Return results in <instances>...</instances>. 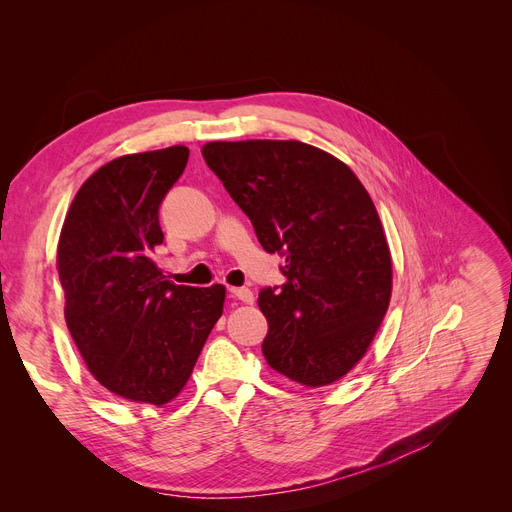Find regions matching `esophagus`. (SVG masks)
Returning a JSON list of instances; mask_svg holds the SVG:
<instances>
[{
	"label": "esophagus",
	"mask_w": 512,
	"mask_h": 512,
	"mask_svg": "<svg viewBox=\"0 0 512 512\" xmlns=\"http://www.w3.org/2000/svg\"><path fill=\"white\" fill-rule=\"evenodd\" d=\"M230 292H232V296H234L236 300L247 302V304H253V302H255V294H253L249 288H230Z\"/></svg>",
	"instance_id": "34e87169"
}]
</instances>
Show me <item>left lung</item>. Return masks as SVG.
I'll list each match as a JSON object with an SVG mask.
<instances>
[{
    "instance_id": "obj_1",
    "label": "left lung",
    "mask_w": 512,
    "mask_h": 512,
    "mask_svg": "<svg viewBox=\"0 0 512 512\" xmlns=\"http://www.w3.org/2000/svg\"><path fill=\"white\" fill-rule=\"evenodd\" d=\"M201 154L261 247L286 257V284L259 292L267 364L306 387L342 379L391 298V253L370 195L342 160L302 142H210Z\"/></svg>"
}]
</instances>
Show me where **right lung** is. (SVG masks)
<instances>
[{
  "label": "right lung",
  "mask_w": 512,
  "mask_h": 512,
  "mask_svg": "<svg viewBox=\"0 0 512 512\" xmlns=\"http://www.w3.org/2000/svg\"><path fill=\"white\" fill-rule=\"evenodd\" d=\"M187 160L173 146L100 166L59 236L67 329L96 381L131 401L175 399L224 309V286H175L154 263L158 210Z\"/></svg>",
  "instance_id": "1"
}]
</instances>
